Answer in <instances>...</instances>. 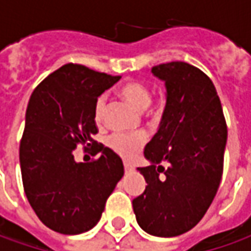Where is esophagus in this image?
I'll return each instance as SVG.
<instances>
[{
  "instance_id": "esophagus-1",
  "label": "esophagus",
  "mask_w": 251,
  "mask_h": 251,
  "mask_svg": "<svg viewBox=\"0 0 251 251\" xmlns=\"http://www.w3.org/2000/svg\"><path fill=\"white\" fill-rule=\"evenodd\" d=\"M124 170H126V173H130V172L134 170V168L131 165H128V163H124Z\"/></svg>"
}]
</instances>
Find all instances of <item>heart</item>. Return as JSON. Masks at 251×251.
<instances>
[{
	"instance_id": "obj_1",
	"label": "heart",
	"mask_w": 251,
	"mask_h": 251,
	"mask_svg": "<svg viewBox=\"0 0 251 251\" xmlns=\"http://www.w3.org/2000/svg\"><path fill=\"white\" fill-rule=\"evenodd\" d=\"M119 95L138 111L147 110L152 103V92L150 86L140 81H128L123 83L119 89ZM104 113H106V98L99 96L93 106V120L98 126L103 124ZM144 142H145V137L142 134H135V135L111 134L106 141L107 147L124 159H132L138 153Z\"/></svg>"
}]
</instances>
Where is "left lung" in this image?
<instances>
[{
  "label": "left lung",
  "mask_w": 251,
  "mask_h": 251,
  "mask_svg": "<svg viewBox=\"0 0 251 251\" xmlns=\"http://www.w3.org/2000/svg\"><path fill=\"white\" fill-rule=\"evenodd\" d=\"M152 73L165 81L166 106L144 151L151 165L138 170L147 187L132 208L147 233L173 237L196 226L215 197L227 128L217 89L197 67L172 61Z\"/></svg>",
  "instance_id": "8db88e82"
}]
</instances>
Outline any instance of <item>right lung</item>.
Masks as SVG:
<instances>
[{
	"label": "right lung",
	"instance_id": "1",
	"mask_svg": "<svg viewBox=\"0 0 251 251\" xmlns=\"http://www.w3.org/2000/svg\"><path fill=\"white\" fill-rule=\"evenodd\" d=\"M121 76L65 64L36 86L26 109L19 160L25 194L44 225L63 235L95 226L124 175L123 160L98 144L93 106ZM78 145L101 156L76 162Z\"/></svg>",
	"mask_w": 251,
	"mask_h": 251
}]
</instances>
